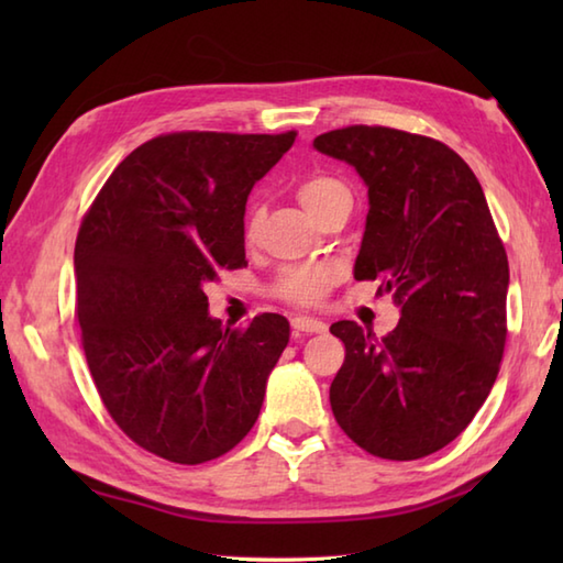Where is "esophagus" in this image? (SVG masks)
<instances>
[{
	"label": "esophagus",
	"mask_w": 563,
	"mask_h": 563,
	"mask_svg": "<svg viewBox=\"0 0 563 563\" xmlns=\"http://www.w3.org/2000/svg\"><path fill=\"white\" fill-rule=\"evenodd\" d=\"M329 327L324 321L312 319V317H295L292 319V331L295 333H324Z\"/></svg>",
	"instance_id": "obj_1"
}]
</instances>
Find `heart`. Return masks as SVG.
I'll use <instances>...</instances> for the list:
<instances>
[{
    "instance_id": "obj_1",
    "label": "heart",
    "mask_w": 563,
    "mask_h": 563,
    "mask_svg": "<svg viewBox=\"0 0 563 563\" xmlns=\"http://www.w3.org/2000/svg\"><path fill=\"white\" fill-rule=\"evenodd\" d=\"M339 190H345V188L343 184L336 181V178L312 176L297 188V198H300L302 208L309 214H314L333 194H339ZM256 230H258V212H251V218L246 222V239H254ZM331 283H333V268L329 266H321V263H314V266H297L283 273V278L278 283V295L297 305H312L324 297Z\"/></svg>"
}]
</instances>
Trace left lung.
<instances>
[{"label":"left lung","mask_w":563,"mask_h":563,"mask_svg":"<svg viewBox=\"0 0 563 563\" xmlns=\"http://www.w3.org/2000/svg\"><path fill=\"white\" fill-rule=\"evenodd\" d=\"M367 188L355 280H379L399 324L377 341L355 321L331 333L345 361L331 411L355 445L382 460H421L482 409L506 345L508 256L482 184L457 152L391 128L351 125L314 140Z\"/></svg>","instance_id":"left-lung-1"}]
</instances>
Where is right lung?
I'll list each match as a JSON object with an SVG mask.
<instances>
[{
	"label": "right lung",
	"instance_id": "right-lung-1",
	"mask_svg": "<svg viewBox=\"0 0 563 563\" xmlns=\"http://www.w3.org/2000/svg\"><path fill=\"white\" fill-rule=\"evenodd\" d=\"M295 135L154 137L115 166L79 227L91 377L123 433L169 462L202 464L239 445L290 341L280 314L222 327L206 285L246 263V198Z\"/></svg>",
	"mask_w": 563,
	"mask_h": 563
}]
</instances>
